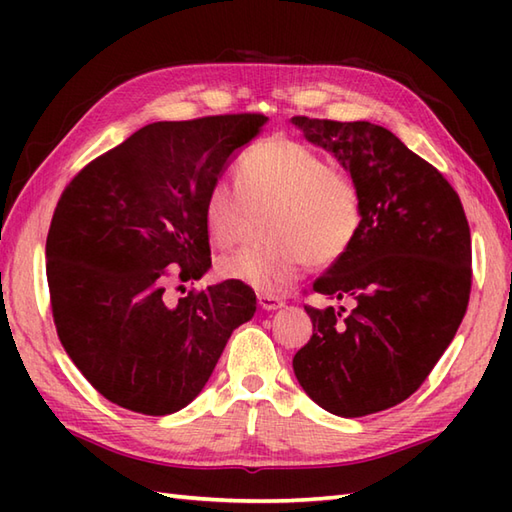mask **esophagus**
Here are the masks:
<instances>
[{"instance_id":"obj_1","label":"esophagus","mask_w":512,"mask_h":512,"mask_svg":"<svg viewBox=\"0 0 512 512\" xmlns=\"http://www.w3.org/2000/svg\"><path fill=\"white\" fill-rule=\"evenodd\" d=\"M257 301H259V306H262V310H277L284 306L281 297H275V295H257Z\"/></svg>"}]
</instances>
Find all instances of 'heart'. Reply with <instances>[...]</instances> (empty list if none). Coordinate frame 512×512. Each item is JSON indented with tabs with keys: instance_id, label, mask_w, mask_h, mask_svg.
Listing matches in <instances>:
<instances>
[{
	"instance_id": "1",
	"label": "heart",
	"mask_w": 512,
	"mask_h": 512,
	"mask_svg": "<svg viewBox=\"0 0 512 512\" xmlns=\"http://www.w3.org/2000/svg\"><path fill=\"white\" fill-rule=\"evenodd\" d=\"M237 184L215 180L204 198V222L215 244L233 246L255 213L266 220L268 244L222 257L228 279L255 290H279L310 262L332 266L354 246L363 226V193L350 171L336 169L317 149L292 138L250 145L237 160Z\"/></svg>"
}]
</instances>
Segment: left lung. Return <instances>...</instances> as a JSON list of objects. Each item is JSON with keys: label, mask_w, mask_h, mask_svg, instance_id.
<instances>
[{"label": "left lung", "mask_w": 512, "mask_h": 512, "mask_svg": "<svg viewBox=\"0 0 512 512\" xmlns=\"http://www.w3.org/2000/svg\"><path fill=\"white\" fill-rule=\"evenodd\" d=\"M303 136L358 180L363 226L312 284L343 301L312 308L310 341L292 358L325 411L361 418L407 400L453 341L471 295V231L460 195L389 129L292 116Z\"/></svg>", "instance_id": "left-lung-1"}]
</instances>
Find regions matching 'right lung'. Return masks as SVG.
Wrapping results in <instances>:
<instances>
[{"mask_svg": "<svg viewBox=\"0 0 512 512\" xmlns=\"http://www.w3.org/2000/svg\"><path fill=\"white\" fill-rule=\"evenodd\" d=\"M264 114L151 123L85 165L54 209L46 273L59 341L114 405L167 416L200 394L226 341L253 319L228 279L171 303L169 281L211 268L204 198Z\"/></svg>", "mask_w": 512, "mask_h": 512, "instance_id": "add662e5", "label": "right lung"}]
</instances>
